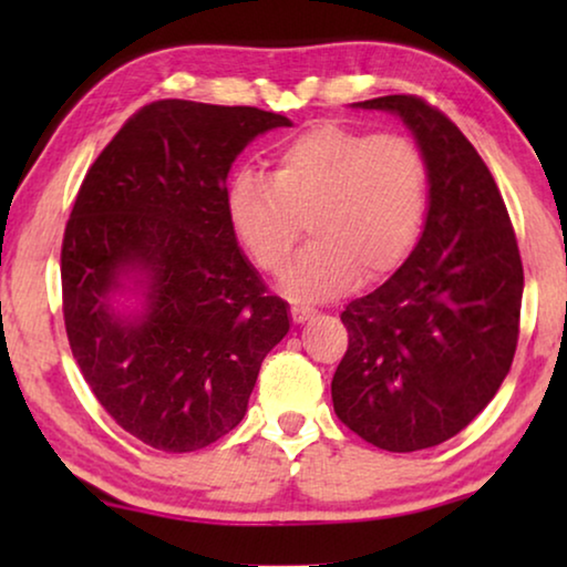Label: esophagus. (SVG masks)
Here are the masks:
<instances>
[{
  "instance_id": "esophagus-1",
  "label": "esophagus",
  "mask_w": 567,
  "mask_h": 567,
  "mask_svg": "<svg viewBox=\"0 0 567 567\" xmlns=\"http://www.w3.org/2000/svg\"><path fill=\"white\" fill-rule=\"evenodd\" d=\"M292 320L297 322V324H302V322H307V320H312L315 318V310L312 307H302V305H292Z\"/></svg>"
}]
</instances>
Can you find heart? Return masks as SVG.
Wrapping results in <instances>:
<instances>
[{
    "mask_svg": "<svg viewBox=\"0 0 567 567\" xmlns=\"http://www.w3.org/2000/svg\"><path fill=\"white\" fill-rule=\"evenodd\" d=\"M427 205L422 152L400 134L320 124L277 150L270 177L237 172L227 217L265 272H277L302 237L312 243L285 267L297 300H328L358 277L380 280L405 262Z\"/></svg>",
    "mask_w": 567,
    "mask_h": 567,
    "instance_id": "b5f03b06",
    "label": "heart"
}]
</instances>
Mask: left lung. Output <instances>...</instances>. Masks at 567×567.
Returning a JSON list of instances; mask_svg holds the SVG:
<instances>
[{
  "label": "left lung",
  "mask_w": 567,
  "mask_h": 567,
  "mask_svg": "<svg viewBox=\"0 0 567 567\" xmlns=\"http://www.w3.org/2000/svg\"><path fill=\"white\" fill-rule=\"evenodd\" d=\"M402 120L427 167L417 245L388 282L340 320L348 352L332 405L352 433L415 453L467 427L511 372L523 262L491 169L443 112L410 94L352 102Z\"/></svg>",
  "instance_id": "obj_1"
}]
</instances>
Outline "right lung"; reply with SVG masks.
<instances>
[{
	"instance_id": "obj_1",
	"label": "right lung",
	"mask_w": 567,
	"mask_h": 567,
	"mask_svg": "<svg viewBox=\"0 0 567 567\" xmlns=\"http://www.w3.org/2000/svg\"><path fill=\"white\" fill-rule=\"evenodd\" d=\"M292 122L257 107L162 100L124 124L84 177L62 245L66 338L120 427L165 453L245 417L260 364L290 332L227 217L249 142Z\"/></svg>"
}]
</instances>
